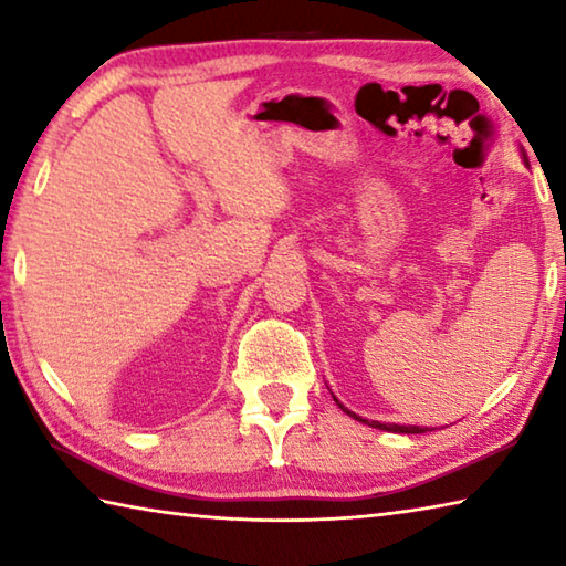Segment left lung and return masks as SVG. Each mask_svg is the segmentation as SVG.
Instances as JSON below:
<instances>
[{
	"label": "left lung",
	"mask_w": 566,
	"mask_h": 566,
	"mask_svg": "<svg viewBox=\"0 0 566 566\" xmlns=\"http://www.w3.org/2000/svg\"><path fill=\"white\" fill-rule=\"evenodd\" d=\"M339 405V401H337ZM342 407V405H339ZM344 409V407H342ZM347 411L349 417H354V419H359L357 415H354V411H349V409H344ZM359 421H364V424H367V419H359ZM371 427L375 429H385V432H397V434H424L427 432V427H399V424H381V421H371Z\"/></svg>",
	"instance_id": "obj_1"
}]
</instances>
